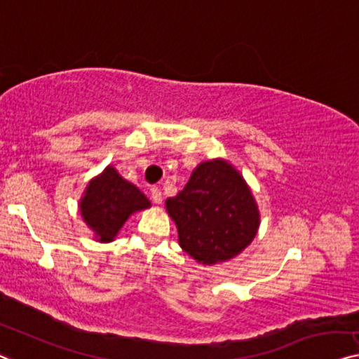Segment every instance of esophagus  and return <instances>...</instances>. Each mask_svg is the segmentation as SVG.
Returning <instances> with one entry per match:
<instances>
[{"label":"esophagus","instance_id":"esophagus-1","mask_svg":"<svg viewBox=\"0 0 359 359\" xmlns=\"http://www.w3.org/2000/svg\"><path fill=\"white\" fill-rule=\"evenodd\" d=\"M151 200L156 203V205H161V203H163V194H161V190L158 189V187H153V189H151Z\"/></svg>","mask_w":359,"mask_h":359}]
</instances>
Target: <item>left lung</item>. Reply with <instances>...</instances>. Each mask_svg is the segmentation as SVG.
<instances>
[{"label":"left lung","instance_id":"left-lung-1","mask_svg":"<svg viewBox=\"0 0 359 359\" xmlns=\"http://www.w3.org/2000/svg\"><path fill=\"white\" fill-rule=\"evenodd\" d=\"M165 208L177 226L182 250L208 266L233 258L258 232L255 198L242 175L224 161L198 165Z\"/></svg>","mask_w":359,"mask_h":359}]
</instances>
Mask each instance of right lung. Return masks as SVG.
<instances>
[{"label":"right lung","mask_w":359,"mask_h":359,"mask_svg":"<svg viewBox=\"0 0 359 359\" xmlns=\"http://www.w3.org/2000/svg\"><path fill=\"white\" fill-rule=\"evenodd\" d=\"M148 206V198L135 185L108 168L98 179L90 182L80 211L101 242H111L132 212Z\"/></svg>","instance_id":"obj_1"}]
</instances>
